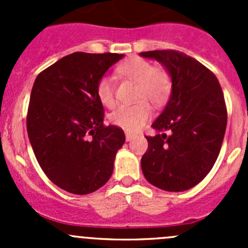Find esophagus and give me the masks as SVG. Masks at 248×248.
I'll return each instance as SVG.
<instances>
[{
  "mask_svg": "<svg viewBox=\"0 0 248 248\" xmlns=\"http://www.w3.org/2000/svg\"><path fill=\"white\" fill-rule=\"evenodd\" d=\"M132 139H134V136L131 133H126V140L127 141H131Z\"/></svg>",
  "mask_w": 248,
  "mask_h": 248,
  "instance_id": "34e87169",
  "label": "esophagus"
}]
</instances>
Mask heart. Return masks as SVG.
Returning a JSON list of instances; mask_svg holds the SVG:
<instances>
[{
    "label": "heart",
    "instance_id": "1",
    "mask_svg": "<svg viewBox=\"0 0 248 248\" xmlns=\"http://www.w3.org/2000/svg\"><path fill=\"white\" fill-rule=\"evenodd\" d=\"M117 73L128 78L138 84L137 99H146L154 106H161L171 92L172 82L168 71L161 67H154L150 61L133 57L117 67ZM97 97L106 107L115 103V85L112 78L102 77L96 86ZM151 116V109L145 101L132 106H120L114 110L110 120L116 126L128 132H137L144 126Z\"/></svg>",
    "mask_w": 248,
    "mask_h": 248
}]
</instances>
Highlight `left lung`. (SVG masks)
Here are the masks:
<instances>
[{
  "mask_svg": "<svg viewBox=\"0 0 248 248\" xmlns=\"http://www.w3.org/2000/svg\"><path fill=\"white\" fill-rule=\"evenodd\" d=\"M170 74L172 87L162 114L152 124L141 158L145 179L168 192L192 188L214 167L227 127V108L216 76L193 57L176 50L140 52Z\"/></svg>",
  "mask_w": 248,
  "mask_h": 248,
  "instance_id": "1",
  "label": "left lung"
}]
</instances>
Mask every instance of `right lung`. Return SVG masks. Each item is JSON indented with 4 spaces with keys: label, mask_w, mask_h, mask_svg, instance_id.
<instances>
[{
    "label": "right lung",
    "mask_w": 248,
    "mask_h": 248,
    "mask_svg": "<svg viewBox=\"0 0 248 248\" xmlns=\"http://www.w3.org/2000/svg\"><path fill=\"white\" fill-rule=\"evenodd\" d=\"M124 55L73 52L34 80L27 134L34 156L51 182L73 194H89L111 176L124 145L120 127L104 126L98 80Z\"/></svg>",
    "instance_id": "right-lung-1"
}]
</instances>
